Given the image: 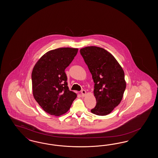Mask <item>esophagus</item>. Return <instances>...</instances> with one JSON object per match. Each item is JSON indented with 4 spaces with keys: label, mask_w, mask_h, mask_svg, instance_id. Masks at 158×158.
Segmentation results:
<instances>
[{
    "label": "esophagus",
    "mask_w": 158,
    "mask_h": 158,
    "mask_svg": "<svg viewBox=\"0 0 158 158\" xmlns=\"http://www.w3.org/2000/svg\"><path fill=\"white\" fill-rule=\"evenodd\" d=\"M81 93L82 97H85V96H86V90H82L81 91Z\"/></svg>",
    "instance_id": "1"
}]
</instances>
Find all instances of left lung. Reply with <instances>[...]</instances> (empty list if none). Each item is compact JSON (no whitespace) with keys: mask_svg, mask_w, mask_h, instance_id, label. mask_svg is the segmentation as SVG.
<instances>
[{"mask_svg":"<svg viewBox=\"0 0 158 158\" xmlns=\"http://www.w3.org/2000/svg\"><path fill=\"white\" fill-rule=\"evenodd\" d=\"M80 53L94 82L97 104L91 112L99 116L108 115L122 100L126 87L123 69L104 48L87 46L81 48Z\"/></svg>","mask_w":158,"mask_h":158,"instance_id":"8db88e82","label":"left lung"}]
</instances>
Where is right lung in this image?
<instances>
[{
    "label": "right lung",
    "mask_w": 158,
    "mask_h": 158,
    "mask_svg": "<svg viewBox=\"0 0 158 158\" xmlns=\"http://www.w3.org/2000/svg\"><path fill=\"white\" fill-rule=\"evenodd\" d=\"M78 49L58 48L39 58L32 72L33 96L43 110L59 116L68 112L77 94L69 90L65 69L76 56Z\"/></svg>",
    "instance_id": "add662e5"
}]
</instances>
